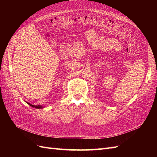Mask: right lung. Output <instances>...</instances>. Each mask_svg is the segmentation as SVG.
Instances as JSON below:
<instances>
[{
	"mask_svg": "<svg viewBox=\"0 0 157 157\" xmlns=\"http://www.w3.org/2000/svg\"><path fill=\"white\" fill-rule=\"evenodd\" d=\"M27 103L29 104V105L31 107H34V108H36V109H41V108H43V107H44L42 105H32V104H31V103Z\"/></svg>",
	"mask_w": 157,
	"mask_h": 157,
	"instance_id": "add662e5",
	"label": "right lung"
}]
</instances>
